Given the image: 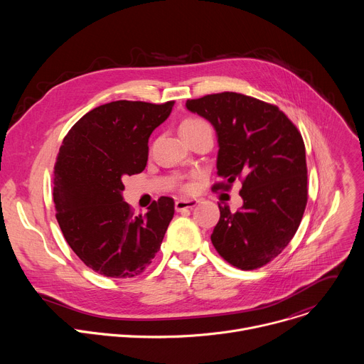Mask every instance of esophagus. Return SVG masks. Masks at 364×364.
<instances>
[{
    "label": "esophagus",
    "mask_w": 364,
    "mask_h": 364,
    "mask_svg": "<svg viewBox=\"0 0 364 364\" xmlns=\"http://www.w3.org/2000/svg\"><path fill=\"white\" fill-rule=\"evenodd\" d=\"M197 200H186V198H180L176 201V210L177 212H183L186 209H193V207L197 205Z\"/></svg>",
    "instance_id": "1"
}]
</instances>
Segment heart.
I'll list each match as a JSON object with an SVG mask.
<instances>
[{"instance_id": "b5f03b06", "label": "heart", "mask_w": 364, "mask_h": 364, "mask_svg": "<svg viewBox=\"0 0 364 364\" xmlns=\"http://www.w3.org/2000/svg\"><path fill=\"white\" fill-rule=\"evenodd\" d=\"M204 127H209V124L201 121V119H197V118H190V119H186L181 125H180V132L181 134H186V132H191V131H196L198 128H204ZM187 188V187H186Z\"/></svg>"}]
</instances>
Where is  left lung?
<instances>
[{"instance_id":"8db88e82","label":"left lung","mask_w":364,"mask_h":364,"mask_svg":"<svg viewBox=\"0 0 364 364\" xmlns=\"http://www.w3.org/2000/svg\"><path fill=\"white\" fill-rule=\"evenodd\" d=\"M190 112L216 129L218 188L242 181L243 205L232 213L220 209L212 243L230 265L252 271L275 259L301 223L306 198V161L301 132L264 100L236 92L188 99Z\"/></svg>"}]
</instances>
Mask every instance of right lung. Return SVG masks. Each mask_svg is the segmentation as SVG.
Segmentation results:
<instances>
[{"label":"right lung","mask_w":364,"mask_h":364,"mask_svg":"<svg viewBox=\"0 0 364 364\" xmlns=\"http://www.w3.org/2000/svg\"><path fill=\"white\" fill-rule=\"evenodd\" d=\"M173 107L174 100L109 102L83 115L62 142L53 177L56 219L72 250L100 275L136 277L160 250L174 200L163 196L135 216L124 201L122 178L145 168L148 138Z\"/></svg>","instance_id":"1"}]
</instances>
